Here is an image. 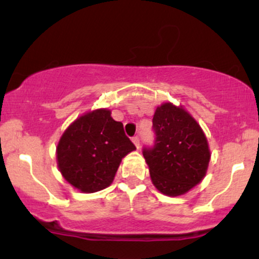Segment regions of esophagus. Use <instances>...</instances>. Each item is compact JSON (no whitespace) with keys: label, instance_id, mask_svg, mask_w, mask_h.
Wrapping results in <instances>:
<instances>
[{"label":"esophagus","instance_id":"obj_1","mask_svg":"<svg viewBox=\"0 0 259 259\" xmlns=\"http://www.w3.org/2000/svg\"><path fill=\"white\" fill-rule=\"evenodd\" d=\"M133 142H134V145H135L136 147H140V138L139 136H134L133 138Z\"/></svg>","mask_w":259,"mask_h":259}]
</instances>
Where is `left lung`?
Returning <instances> with one entry per match:
<instances>
[{"instance_id": "1", "label": "left lung", "mask_w": 259, "mask_h": 259, "mask_svg": "<svg viewBox=\"0 0 259 259\" xmlns=\"http://www.w3.org/2000/svg\"><path fill=\"white\" fill-rule=\"evenodd\" d=\"M154 145L142 150L151 180L162 194L179 196L201 183L210 152L201 126L181 107L163 103L153 115Z\"/></svg>"}]
</instances>
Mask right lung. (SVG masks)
<instances>
[{
	"label": "right lung",
	"instance_id": "obj_1",
	"mask_svg": "<svg viewBox=\"0 0 259 259\" xmlns=\"http://www.w3.org/2000/svg\"><path fill=\"white\" fill-rule=\"evenodd\" d=\"M135 148L111 111L96 109L63 133L57 146L58 168L70 185L91 194L111 185L121 158Z\"/></svg>",
	"mask_w": 259,
	"mask_h": 259
}]
</instances>
